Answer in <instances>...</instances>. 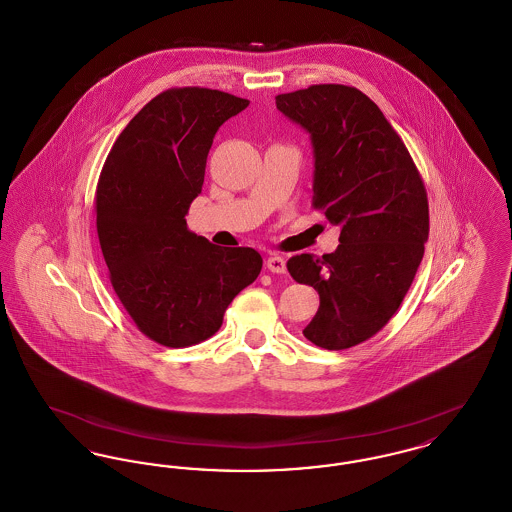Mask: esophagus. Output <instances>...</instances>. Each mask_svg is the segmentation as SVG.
Here are the masks:
<instances>
[{
	"mask_svg": "<svg viewBox=\"0 0 512 512\" xmlns=\"http://www.w3.org/2000/svg\"><path fill=\"white\" fill-rule=\"evenodd\" d=\"M267 268L270 272L284 274V272H286V261H284V257H280V255H270L267 259Z\"/></svg>",
	"mask_w": 512,
	"mask_h": 512,
	"instance_id": "obj_1",
	"label": "esophagus"
}]
</instances>
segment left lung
Instances as JSON below:
<instances>
[{"label":"left lung","instance_id":"1","mask_svg":"<svg viewBox=\"0 0 512 512\" xmlns=\"http://www.w3.org/2000/svg\"><path fill=\"white\" fill-rule=\"evenodd\" d=\"M315 147L313 207L341 226L334 253L295 255V282L320 295L309 341L341 351L378 334L397 313L424 257L428 195L409 149L361 90L313 84L276 96Z\"/></svg>","mask_w":512,"mask_h":512}]
</instances>
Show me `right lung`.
I'll use <instances>...</instances> for the list:
<instances>
[{
	"label": "right lung",
	"mask_w": 512,
	"mask_h": 512,
	"mask_svg": "<svg viewBox=\"0 0 512 512\" xmlns=\"http://www.w3.org/2000/svg\"><path fill=\"white\" fill-rule=\"evenodd\" d=\"M247 105L211 88L165 90L126 124L99 174L96 226L111 286L136 328L165 347L219 332L263 268L255 249L211 244L186 224L220 124Z\"/></svg>",
	"instance_id": "1"
}]
</instances>
